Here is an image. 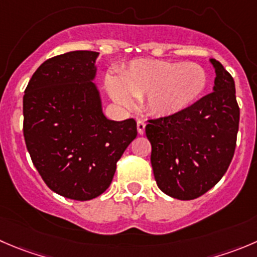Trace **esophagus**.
I'll use <instances>...</instances> for the list:
<instances>
[{"mask_svg": "<svg viewBox=\"0 0 257 257\" xmlns=\"http://www.w3.org/2000/svg\"><path fill=\"white\" fill-rule=\"evenodd\" d=\"M137 129H138L139 134H144V131H146V123L143 120L137 121Z\"/></svg>", "mask_w": 257, "mask_h": 257, "instance_id": "obj_1", "label": "esophagus"}]
</instances>
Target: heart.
I'll list each match as a JSON object with an SVG mask.
<instances>
[{
	"label": "heart",
	"mask_w": 257,
	"mask_h": 257,
	"mask_svg": "<svg viewBox=\"0 0 257 257\" xmlns=\"http://www.w3.org/2000/svg\"><path fill=\"white\" fill-rule=\"evenodd\" d=\"M111 99L124 109H132L136 99L144 98V108L156 116H172L195 103L207 86V74L192 62L137 60L119 78L106 76Z\"/></svg>",
	"instance_id": "heart-1"
}]
</instances>
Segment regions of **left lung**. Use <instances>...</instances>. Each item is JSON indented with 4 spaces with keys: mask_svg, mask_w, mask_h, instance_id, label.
Segmentation results:
<instances>
[{
    "mask_svg": "<svg viewBox=\"0 0 257 257\" xmlns=\"http://www.w3.org/2000/svg\"><path fill=\"white\" fill-rule=\"evenodd\" d=\"M210 62L216 73L212 93L146 126L157 186L177 200H195L212 188L235 153L240 120L235 81L220 61Z\"/></svg>",
    "mask_w": 257,
    "mask_h": 257,
    "instance_id": "1",
    "label": "left lung"
}]
</instances>
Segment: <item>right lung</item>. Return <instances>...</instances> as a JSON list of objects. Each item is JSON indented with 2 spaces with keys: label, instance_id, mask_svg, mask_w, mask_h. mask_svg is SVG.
Returning <instances> with one entry per match:
<instances>
[{
  "label": "right lung",
  "instance_id": "obj_1",
  "mask_svg": "<svg viewBox=\"0 0 257 257\" xmlns=\"http://www.w3.org/2000/svg\"><path fill=\"white\" fill-rule=\"evenodd\" d=\"M99 52L71 51L42 62L24 95V137L51 191L88 201L110 186L116 162L137 137L134 119L110 120L94 83Z\"/></svg>",
  "mask_w": 257,
  "mask_h": 257
}]
</instances>
